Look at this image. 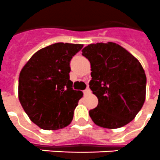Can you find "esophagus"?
Returning <instances> with one entry per match:
<instances>
[{"label": "esophagus", "instance_id": "obj_1", "mask_svg": "<svg viewBox=\"0 0 160 160\" xmlns=\"http://www.w3.org/2000/svg\"><path fill=\"white\" fill-rule=\"evenodd\" d=\"M90 93V90L88 89V88H87V89H85V90H84V95H88Z\"/></svg>", "mask_w": 160, "mask_h": 160}]
</instances>
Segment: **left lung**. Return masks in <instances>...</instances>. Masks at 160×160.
I'll use <instances>...</instances> for the list:
<instances>
[{"label":"left lung","mask_w":160,"mask_h":160,"mask_svg":"<svg viewBox=\"0 0 160 160\" xmlns=\"http://www.w3.org/2000/svg\"><path fill=\"white\" fill-rule=\"evenodd\" d=\"M82 55L90 62L89 88L98 99L89 111L93 123L111 129L128 124L146 100V76L140 62L113 42L90 44Z\"/></svg>","instance_id":"obj_1"}]
</instances>
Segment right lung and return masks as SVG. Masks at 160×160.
Segmentation results:
<instances>
[{
	"mask_svg": "<svg viewBox=\"0 0 160 160\" xmlns=\"http://www.w3.org/2000/svg\"><path fill=\"white\" fill-rule=\"evenodd\" d=\"M82 48L80 44L55 43L35 53L20 72L19 102L42 129H61L72 121L83 92L72 88L70 61Z\"/></svg>",
	"mask_w": 160,
	"mask_h": 160,
	"instance_id": "1",
	"label": "right lung"
}]
</instances>
